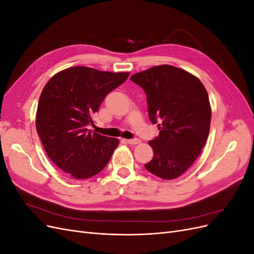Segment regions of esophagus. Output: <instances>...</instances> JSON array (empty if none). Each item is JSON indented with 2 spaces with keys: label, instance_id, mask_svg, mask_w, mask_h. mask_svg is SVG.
<instances>
[{
  "label": "esophagus",
  "instance_id": "1",
  "mask_svg": "<svg viewBox=\"0 0 254 254\" xmlns=\"http://www.w3.org/2000/svg\"><path fill=\"white\" fill-rule=\"evenodd\" d=\"M127 143L131 145H136V144H140L141 141L139 139H131V140H127Z\"/></svg>",
  "mask_w": 254,
  "mask_h": 254
}]
</instances>
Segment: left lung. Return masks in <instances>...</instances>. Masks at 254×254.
<instances>
[{
    "label": "left lung",
    "mask_w": 254,
    "mask_h": 254,
    "mask_svg": "<svg viewBox=\"0 0 254 254\" xmlns=\"http://www.w3.org/2000/svg\"><path fill=\"white\" fill-rule=\"evenodd\" d=\"M147 96L148 114L159 135L148 144L153 158L145 168L161 179L186 173L204 147L211 124L209 95L196 76L174 65L162 64L130 77Z\"/></svg>",
    "instance_id": "1"
}]
</instances>
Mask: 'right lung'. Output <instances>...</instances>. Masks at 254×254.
Masks as SVG:
<instances>
[{
  "label": "right lung",
  "instance_id": "obj_1",
  "mask_svg": "<svg viewBox=\"0 0 254 254\" xmlns=\"http://www.w3.org/2000/svg\"><path fill=\"white\" fill-rule=\"evenodd\" d=\"M129 73L72 66L55 74L45 84L38 103L36 129L45 152L61 171L75 179L102 172L119 140L92 132L93 115L106 95Z\"/></svg>",
  "mask_w": 254,
  "mask_h": 254
}]
</instances>
